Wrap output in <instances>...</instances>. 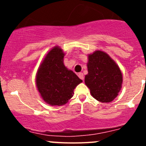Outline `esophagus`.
Here are the masks:
<instances>
[{
	"mask_svg": "<svg viewBox=\"0 0 146 146\" xmlns=\"http://www.w3.org/2000/svg\"><path fill=\"white\" fill-rule=\"evenodd\" d=\"M78 77H79L82 80H84V75H83V74H82V72H80L79 74H78Z\"/></svg>",
	"mask_w": 146,
	"mask_h": 146,
	"instance_id": "1",
	"label": "esophagus"
}]
</instances>
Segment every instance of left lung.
<instances>
[{"label":"left lung","mask_w":146,"mask_h":146,"mask_svg":"<svg viewBox=\"0 0 146 146\" xmlns=\"http://www.w3.org/2000/svg\"><path fill=\"white\" fill-rule=\"evenodd\" d=\"M88 74L85 83L94 98L101 102H110L118 96L122 85V74L114 60L102 51L88 55Z\"/></svg>","instance_id":"left-lung-1"}]
</instances>
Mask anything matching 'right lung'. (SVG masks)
<instances>
[{
    "mask_svg": "<svg viewBox=\"0 0 146 146\" xmlns=\"http://www.w3.org/2000/svg\"><path fill=\"white\" fill-rule=\"evenodd\" d=\"M64 53L58 47L48 52L37 72L36 86L42 99L50 105H64L82 82L64 65Z\"/></svg>",
    "mask_w": 146,
    "mask_h": 146,
    "instance_id": "add662e5",
    "label": "right lung"
}]
</instances>
